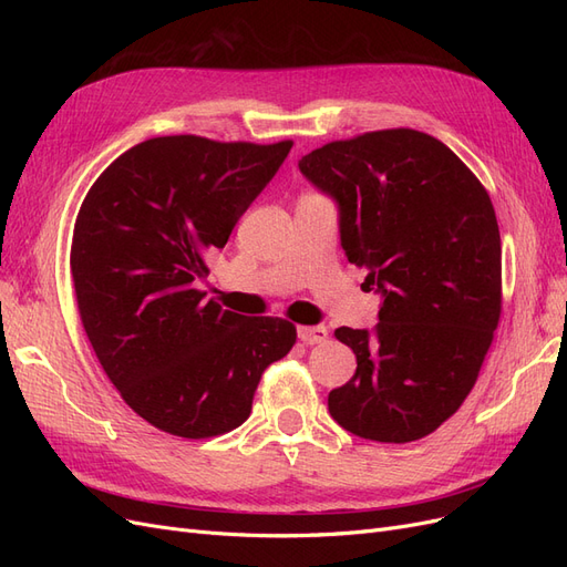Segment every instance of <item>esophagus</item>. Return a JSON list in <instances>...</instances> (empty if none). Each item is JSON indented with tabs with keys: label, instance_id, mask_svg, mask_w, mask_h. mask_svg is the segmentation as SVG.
Masks as SVG:
<instances>
[{
	"label": "esophagus",
	"instance_id": "obj_1",
	"mask_svg": "<svg viewBox=\"0 0 567 567\" xmlns=\"http://www.w3.org/2000/svg\"><path fill=\"white\" fill-rule=\"evenodd\" d=\"M298 338L305 342V346H317V342H323L329 338V331L323 326H300Z\"/></svg>",
	"mask_w": 567,
	"mask_h": 567
}]
</instances>
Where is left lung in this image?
I'll return each mask as SVG.
<instances>
[{"label": "left lung", "mask_w": 567, "mask_h": 567, "mask_svg": "<svg viewBox=\"0 0 567 567\" xmlns=\"http://www.w3.org/2000/svg\"><path fill=\"white\" fill-rule=\"evenodd\" d=\"M300 173L340 208V244L383 296L329 411L352 435L414 442L456 414L502 317V238L480 179L431 134L398 127L323 144Z\"/></svg>", "instance_id": "left-lung-1"}]
</instances>
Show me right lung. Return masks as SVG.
Masks as SVG:
<instances>
[{
    "mask_svg": "<svg viewBox=\"0 0 567 567\" xmlns=\"http://www.w3.org/2000/svg\"><path fill=\"white\" fill-rule=\"evenodd\" d=\"M290 146L156 136L115 158L80 205L71 274L84 333L120 398L158 431H234L265 369L296 346L290 321L221 310L196 288Z\"/></svg>",
    "mask_w": 567,
    "mask_h": 567,
    "instance_id": "1",
    "label": "right lung"
}]
</instances>
